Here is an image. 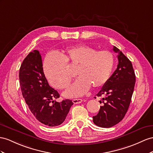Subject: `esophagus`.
Masks as SVG:
<instances>
[{"instance_id":"esophagus-1","label":"esophagus","mask_w":153,"mask_h":153,"mask_svg":"<svg viewBox=\"0 0 153 153\" xmlns=\"http://www.w3.org/2000/svg\"><path fill=\"white\" fill-rule=\"evenodd\" d=\"M82 100L81 99H74V100H72V101H73V103H74V104H78V103H81V102H82Z\"/></svg>"}]
</instances>
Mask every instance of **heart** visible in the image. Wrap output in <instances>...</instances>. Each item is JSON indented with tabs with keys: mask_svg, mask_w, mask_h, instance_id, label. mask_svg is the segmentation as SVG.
<instances>
[{
	"mask_svg": "<svg viewBox=\"0 0 153 153\" xmlns=\"http://www.w3.org/2000/svg\"><path fill=\"white\" fill-rule=\"evenodd\" d=\"M77 66V79L63 93L67 97H78L92 86L98 88L107 83L114 65V57L109 51L97 50L86 45L68 47L63 54L50 53L45 57L44 70L50 83L57 89L67 88L72 77L68 64Z\"/></svg>",
	"mask_w": 153,
	"mask_h": 153,
	"instance_id": "heart-1",
	"label": "heart"
}]
</instances>
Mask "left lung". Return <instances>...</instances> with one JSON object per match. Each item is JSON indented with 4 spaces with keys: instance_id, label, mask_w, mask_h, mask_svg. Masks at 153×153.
<instances>
[{
    "instance_id": "left-lung-1",
    "label": "left lung",
    "mask_w": 153,
    "mask_h": 153,
    "mask_svg": "<svg viewBox=\"0 0 153 153\" xmlns=\"http://www.w3.org/2000/svg\"><path fill=\"white\" fill-rule=\"evenodd\" d=\"M113 50L118 53V65L107 83L97 96L102 98L103 105L98 114L93 116V122L101 127L109 128L123 119L131 103L134 91L136 76L131 61L114 46ZM101 103V101H100Z\"/></svg>"
}]
</instances>
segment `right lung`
<instances>
[{
  "instance_id": "obj_1",
  "label": "right lung",
  "mask_w": 153,
  "mask_h": 153,
  "mask_svg": "<svg viewBox=\"0 0 153 153\" xmlns=\"http://www.w3.org/2000/svg\"><path fill=\"white\" fill-rule=\"evenodd\" d=\"M19 81L22 94L34 117L46 126L61 125L73 105L72 100L57 102V91L47 81L41 54L37 50L30 52L22 61L19 70Z\"/></svg>"
}]
</instances>
